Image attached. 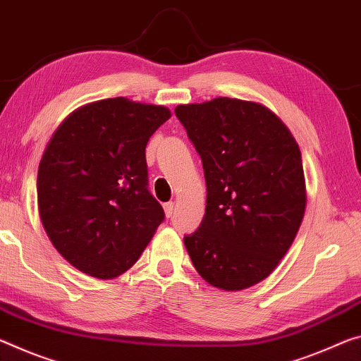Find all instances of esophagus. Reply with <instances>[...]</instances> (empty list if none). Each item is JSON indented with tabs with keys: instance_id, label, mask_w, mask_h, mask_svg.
Masks as SVG:
<instances>
[{
	"instance_id": "34e87169",
	"label": "esophagus",
	"mask_w": 361,
	"mask_h": 361,
	"mask_svg": "<svg viewBox=\"0 0 361 361\" xmlns=\"http://www.w3.org/2000/svg\"><path fill=\"white\" fill-rule=\"evenodd\" d=\"M164 210H165V215L170 216L173 215V210H175V204L173 202H167V204H164Z\"/></svg>"
}]
</instances>
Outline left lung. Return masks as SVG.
<instances>
[{
	"mask_svg": "<svg viewBox=\"0 0 361 361\" xmlns=\"http://www.w3.org/2000/svg\"><path fill=\"white\" fill-rule=\"evenodd\" d=\"M202 160L207 205L185 236L197 273L241 290L270 274L293 244L305 212L300 149L288 127L257 102L215 98L175 109Z\"/></svg>",
	"mask_w": 361,
	"mask_h": 361,
	"instance_id": "left-lung-1",
	"label": "left lung"
}]
</instances>
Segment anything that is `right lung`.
Masks as SVG:
<instances>
[{
	"instance_id": "right-lung-1",
	"label": "right lung",
	"mask_w": 361,
	"mask_h": 361,
	"mask_svg": "<svg viewBox=\"0 0 361 361\" xmlns=\"http://www.w3.org/2000/svg\"><path fill=\"white\" fill-rule=\"evenodd\" d=\"M169 118L164 106L102 99L71 114L51 138L38 167L39 219L80 271H127L164 221L147 190L146 145Z\"/></svg>"
}]
</instances>
